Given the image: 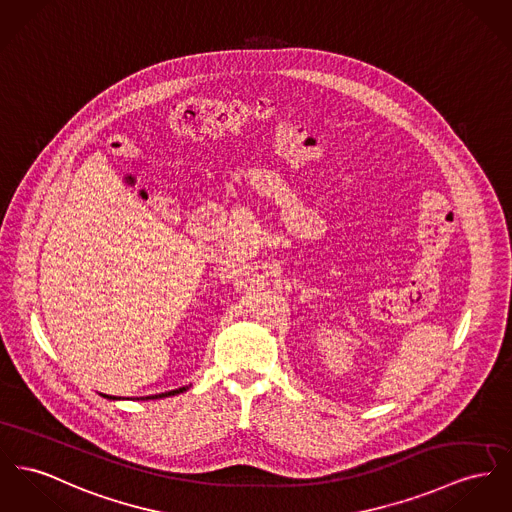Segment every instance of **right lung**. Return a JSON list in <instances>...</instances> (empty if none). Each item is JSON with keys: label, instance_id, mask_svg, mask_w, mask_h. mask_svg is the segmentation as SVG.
Segmentation results:
<instances>
[{"label": "right lung", "instance_id": "1", "mask_svg": "<svg viewBox=\"0 0 512 512\" xmlns=\"http://www.w3.org/2000/svg\"><path fill=\"white\" fill-rule=\"evenodd\" d=\"M188 390V386H182V388H176V390H171V392H163V394H155V396H147L145 400H157V398H169V396H174V394H180V392H186ZM108 398V396H106ZM110 400H114V398H110Z\"/></svg>", "mask_w": 512, "mask_h": 512}]
</instances>
